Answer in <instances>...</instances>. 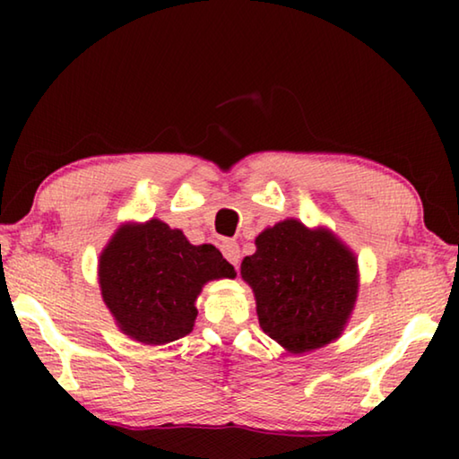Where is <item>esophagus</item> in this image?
<instances>
[{"label":"esophagus","instance_id":"esophagus-1","mask_svg":"<svg viewBox=\"0 0 459 459\" xmlns=\"http://www.w3.org/2000/svg\"><path fill=\"white\" fill-rule=\"evenodd\" d=\"M222 253L230 265H235V269H238V263H240V248L238 243L235 240H224L222 243Z\"/></svg>","mask_w":459,"mask_h":459}]
</instances>
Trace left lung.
Instances as JSON below:
<instances>
[{
    "label": "left lung",
    "mask_w": 459,
    "mask_h": 459,
    "mask_svg": "<svg viewBox=\"0 0 459 459\" xmlns=\"http://www.w3.org/2000/svg\"><path fill=\"white\" fill-rule=\"evenodd\" d=\"M240 275L253 287L259 324L290 352L340 336L356 301V259L328 230L283 221L261 232Z\"/></svg>",
    "instance_id": "1"
}]
</instances>
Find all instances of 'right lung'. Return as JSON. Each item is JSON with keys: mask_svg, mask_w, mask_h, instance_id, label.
I'll use <instances>...</instances> for the list:
<instances>
[{"mask_svg": "<svg viewBox=\"0 0 459 459\" xmlns=\"http://www.w3.org/2000/svg\"><path fill=\"white\" fill-rule=\"evenodd\" d=\"M235 275L219 248L194 247L182 230L155 219L121 227L99 263L103 301L119 328L143 344H166L190 333L202 285Z\"/></svg>", "mask_w": 459, "mask_h": 459, "instance_id": "1", "label": "right lung"}]
</instances>
